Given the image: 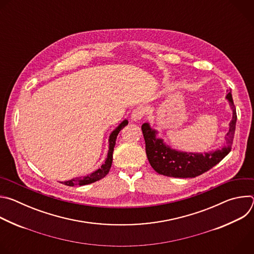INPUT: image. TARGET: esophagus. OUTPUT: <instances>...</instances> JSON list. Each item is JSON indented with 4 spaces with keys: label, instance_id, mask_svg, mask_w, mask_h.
<instances>
[{
    "label": "esophagus",
    "instance_id": "1",
    "mask_svg": "<svg viewBox=\"0 0 254 254\" xmlns=\"http://www.w3.org/2000/svg\"><path fill=\"white\" fill-rule=\"evenodd\" d=\"M144 114H146V108L142 107V106L136 107L135 110H133V112L131 113V120L134 121V122L139 121V120L142 119Z\"/></svg>",
    "mask_w": 254,
    "mask_h": 254
}]
</instances>
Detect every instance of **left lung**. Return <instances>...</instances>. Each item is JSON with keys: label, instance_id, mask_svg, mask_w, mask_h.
Segmentation results:
<instances>
[{"label": "left lung", "instance_id": "8db88e82", "mask_svg": "<svg viewBox=\"0 0 254 254\" xmlns=\"http://www.w3.org/2000/svg\"><path fill=\"white\" fill-rule=\"evenodd\" d=\"M226 98L232 110V120L226 134V146L221 150L204 154L176 151L167 146L162 138L157 137L158 131L153 129L150 124L146 123L141 126L147 157L157 173L174 178H194L209 171L229 154L234 138L237 116L231 90Z\"/></svg>", "mask_w": 254, "mask_h": 254}]
</instances>
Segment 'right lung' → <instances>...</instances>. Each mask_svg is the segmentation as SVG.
<instances>
[{
	"label": "right lung",
	"instance_id": "add662e5",
	"mask_svg": "<svg viewBox=\"0 0 254 254\" xmlns=\"http://www.w3.org/2000/svg\"><path fill=\"white\" fill-rule=\"evenodd\" d=\"M128 124V122L127 120H125L110 135V139H108V142H110V147H108V153H107V158L105 159V162L101 165V167L99 169H97L96 171H94L93 173L84 176V177H79V178H74L71 179L69 181H65V182H61L62 184L66 185V186H83V185H87V184H91L96 182V181L104 178L108 172L111 170L112 164H113V153H114V149L116 146V140H117V136L119 134V132L121 131L122 128H124Z\"/></svg>",
	"mask_w": 254,
	"mask_h": 254
}]
</instances>
